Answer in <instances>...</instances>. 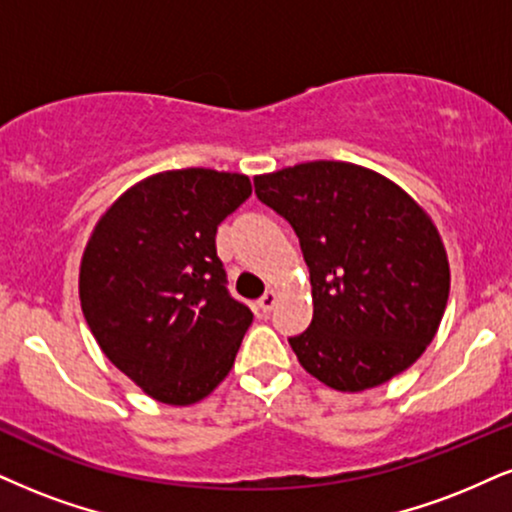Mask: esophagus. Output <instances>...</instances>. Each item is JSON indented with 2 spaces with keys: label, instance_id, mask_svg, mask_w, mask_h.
Instances as JSON below:
<instances>
[{
  "label": "esophagus",
  "instance_id": "1",
  "mask_svg": "<svg viewBox=\"0 0 512 512\" xmlns=\"http://www.w3.org/2000/svg\"><path fill=\"white\" fill-rule=\"evenodd\" d=\"M275 304H277V292H273V289H270V292H266V294L261 296V299H258L256 311H258V315H261V318H268L270 311H273V308H275Z\"/></svg>",
  "mask_w": 512,
  "mask_h": 512
}]
</instances>
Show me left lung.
Segmentation results:
<instances>
[{
    "mask_svg": "<svg viewBox=\"0 0 512 512\" xmlns=\"http://www.w3.org/2000/svg\"><path fill=\"white\" fill-rule=\"evenodd\" d=\"M254 187L294 227L311 273L313 320L289 337L304 370L363 391L418 361L451 285L430 216L399 185L344 161L256 175Z\"/></svg>",
    "mask_w": 512,
    "mask_h": 512,
    "instance_id": "1",
    "label": "left lung"
}]
</instances>
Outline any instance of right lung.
I'll return each mask as SVG.
<instances>
[{
	"instance_id": "1",
	"label": "right lung",
	"mask_w": 512,
	"mask_h": 512,
	"mask_svg": "<svg viewBox=\"0 0 512 512\" xmlns=\"http://www.w3.org/2000/svg\"><path fill=\"white\" fill-rule=\"evenodd\" d=\"M251 197L239 173L166 170L94 227L80 306L106 358L151 399L189 406L230 372L254 313L227 292L218 225Z\"/></svg>"
}]
</instances>
